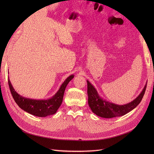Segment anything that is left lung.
Here are the masks:
<instances>
[{"instance_id": "obj_1", "label": "left lung", "mask_w": 154, "mask_h": 154, "mask_svg": "<svg viewBox=\"0 0 154 154\" xmlns=\"http://www.w3.org/2000/svg\"><path fill=\"white\" fill-rule=\"evenodd\" d=\"M87 82L88 105L93 113L103 118H112L124 116L134 109L141 101L147 85L146 82L136 98L127 104L118 105L102 98L93 85L88 80Z\"/></svg>"}]
</instances>
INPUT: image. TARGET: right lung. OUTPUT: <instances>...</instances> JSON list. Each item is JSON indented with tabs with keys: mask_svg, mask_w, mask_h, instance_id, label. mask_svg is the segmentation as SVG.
I'll return each mask as SVG.
<instances>
[{
	"mask_svg": "<svg viewBox=\"0 0 154 154\" xmlns=\"http://www.w3.org/2000/svg\"><path fill=\"white\" fill-rule=\"evenodd\" d=\"M74 77L73 74L67 77L54 95L50 98L44 100L31 99L20 96L13 88L9 78L8 83L13 99L20 109L37 117H46L57 113L62 103L66 88Z\"/></svg>",
	"mask_w": 154,
	"mask_h": 154,
	"instance_id": "obj_1",
	"label": "right lung"
}]
</instances>
